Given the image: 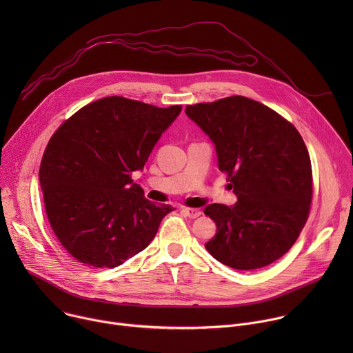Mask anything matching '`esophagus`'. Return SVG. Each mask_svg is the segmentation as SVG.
Masks as SVG:
<instances>
[{
  "label": "esophagus",
  "mask_w": 353,
  "mask_h": 353,
  "mask_svg": "<svg viewBox=\"0 0 353 353\" xmlns=\"http://www.w3.org/2000/svg\"><path fill=\"white\" fill-rule=\"evenodd\" d=\"M183 212H184V215L185 216H188V218H191V219H195V218H198L201 214V210H198V208H183Z\"/></svg>",
  "instance_id": "esophagus-1"
}]
</instances>
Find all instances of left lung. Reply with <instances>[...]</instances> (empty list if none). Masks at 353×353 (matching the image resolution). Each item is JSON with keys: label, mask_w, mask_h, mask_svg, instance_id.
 <instances>
[{"label": "left lung", "mask_w": 353, "mask_h": 353, "mask_svg": "<svg viewBox=\"0 0 353 353\" xmlns=\"http://www.w3.org/2000/svg\"><path fill=\"white\" fill-rule=\"evenodd\" d=\"M215 143L219 170L237 195L234 207L211 204L216 223L205 244L234 270H257L281 259L305 228L313 196L312 162L303 138L281 114L244 96L185 108Z\"/></svg>", "instance_id": "left-lung-1"}]
</instances>
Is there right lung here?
I'll use <instances>...</instances> for the list:
<instances>
[{"label": "right lung", "mask_w": 353, "mask_h": 353, "mask_svg": "<svg viewBox=\"0 0 353 353\" xmlns=\"http://www.w3.org/2000/svg\"><path fill=\"white\" fill-rule=\"evenodd\" d=\"M121 96L99 99L50 138L39 179L54 234L79 263L114 268L142 251L174 208L132 183L162 132L180 114Z\"/></svg>", "instance_id": "1"}]
</instances>
